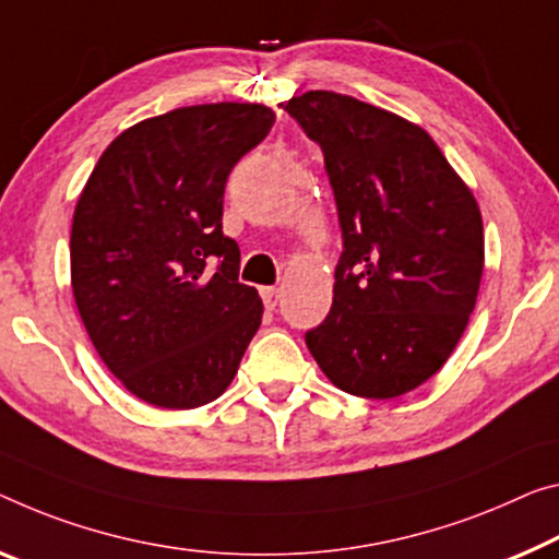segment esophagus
<instances>
[{"mask_svg":"<svg viewBox=\"0 0 559 559\" xmlns=\"http://www.w3.org/2000/svg\"><path fill=\"white\" fill-rule=\"evenodd\" d=\"M260 295H262V302H264V307H267V309H274V307L280 305V289L262 287Z\"/></svg>","mask_w":559,"mask_h":559,"instance_id":"1","label":"esophagus"}]
</instances>
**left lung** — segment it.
Wrapping results in <instances>:
<instances>
[{"label": "left lung", "mask_w": 559, "mask_h": 559, "mask_svg": "<svg viewBox=\"0 0 559 559\" xmlns=\"http://www.w3.org/2000/svg\"><path fill=\"white\" fill-rule=\"evenodd\" d=\"M324 154L342 254L334 297L305 342L332 384L390 400L457 347L485 264L475 197L425 130L337 92L280 105Z\"/></svg>", "instance_id": "obj_1"}]
</instances>
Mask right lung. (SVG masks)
I'll return each mask as SVG.
<instances>
[{
	"label": "right lung",
	"mask_w": 559,
	"mask_h": 559,
	"mask_svg": "<svg viewBox=\"0 0 559 559\" xmlns=\"http://www.w3.org/2000/svg\"><path fill=\"white\" fill-rule=\"evenodd\" d=\"M272 124L270 107L237 102L144 119L109 144L76 202V309L109 372L154 407L217 400L260 330L222 202Z\"/></svg>",
	"instance_id": "1"
}]
</instances>
